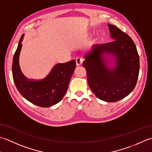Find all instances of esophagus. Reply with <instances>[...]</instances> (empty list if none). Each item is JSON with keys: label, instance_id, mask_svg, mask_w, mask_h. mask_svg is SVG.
I'll return each mask as SVG.
<instances>
[{"label": "esophagus", "instance_id": "1", "mask_svg": "<svg viewBox=\"0 0 152 152\" xmlns=\"http://www.w3.org/2000/svg\"><path fill=\"white\" fill-rule=\"evenodd\" d=\"M76 65L77 66H80L83 64V59H82V58H80V57L76 58Z\"/></svg>", "mask_w": 152, "mask_h": 152}]
</instances>
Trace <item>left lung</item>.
Returning a JSON list of instances; mask_svg holds the SVG:
<instances>
[{
  "mask_svg": "<svg viewBox=\"0 0 152 152\" xmlns=\"http://www.w3.org/2000/svg\"><path fill=\"white\" fill-rule=\"evenodd\" d=\"M112 42L95 44L85 53L83 66L96 97L106 102L125 98L136 86L140 62L137 47L128 34L108 24Z\"/></svg>",
  "mask_w": 152,
  "mask_h": 152,
  "instance_id": "1",
  "label": "left lung"
}]
</instances>
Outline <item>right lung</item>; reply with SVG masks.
<instances>
[{"instance_id":"right-lung-1","label":"right lung","mask_w":152,"mask_h":152,"mask_svg":"<svg viewBox=\"0 0 152 152\" xmlns=\"http://www.w3.org/2000/svg\"><path fill=\"white\" fill-rule=\"evenodd\" d=\"M24 36L23 34L19 40L12 63V75L16 88L25 99L35 105L47 108L56 104L67 91L76 67V61L56 64L42 79H28L23 74L19 64Z\"/></svg>"}]
</instances>
